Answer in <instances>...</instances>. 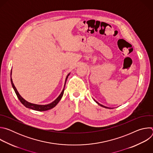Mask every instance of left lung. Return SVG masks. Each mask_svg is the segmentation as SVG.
<instances>
[{
	"instance_id": "left-lung-1",
	"label": "left lung",
	"mask_w": 153,
	"mask_h": 153,
	"mask_svg": "<svg viewBox=\"0 0 153 153\" xmlns=\"http://www.w3.org/2000/svg\"><path fill=\"white\" fill-rule=\"evenodd\" d=\"M94 101H95V102H96L99 105H100V106H102V107H104V108H110V109H112V108H108V107H106V106H103V105H102L100 104L99 103H98V102H97L96 100H95L94 99Z\"/></svg>"
}]
</instances>
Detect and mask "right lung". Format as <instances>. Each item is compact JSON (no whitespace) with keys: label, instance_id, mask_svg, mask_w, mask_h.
Here are the masks:
<instances>
[{"label":"right lung","instance_id":"right-lung-1","mask_svg":"<svg viewBox=\"0 0 153 153\" xmlns=\"http://www.w3.org/2000/svg\"><path fill=\"white\" fill-rule=\"evenodd\" d=\"M12 71V70H11ZM11 71V85H12V86L13 88L18 97V99H19V100L20 101V102L22 103L25 107L27 108H30V109H32V110H36V111H47V110H50V109L55 107L56 106V105L59 103V102L61 98L63 96V92H64V90H65V83H66V81L68 79V77L69 76L70 74L69 73L67 77H66V79H65V85H64V88L62 90V91L61 92L60 94L57 97V98L54 100L53 102L49 103V104H47V105H37V104H34V103H31L30 102H27V100H25L22 97L19 92L17 91L16 88L15 87L13 82V80L11 79V73H12V71Z\"/></svg>","mask_w":153,"mask_h":153}]
</instances>
